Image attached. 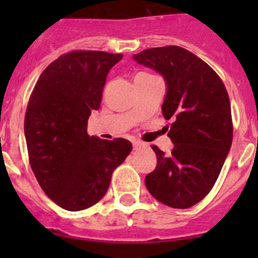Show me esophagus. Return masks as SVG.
Instances as JSON below:
<instances>
[{
    "label": "esophagus",
    "instance_id": "34e87169",
    "mask_svg": "<svg viewBox=\"0 0 258 258\" xmlns=\"http://www.w3.org/2000/svg\"><path fill=\"white\" fill-rule=\"evenodd\" d=\"M132 145H134V150H139V148H141L144 144H142L141 141H134L132 142Z\"/></svg>",
    "mask_w": 258,
    "mask_h": 258
}]
</instances>
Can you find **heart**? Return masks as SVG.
<instances>
[{"instance_id":"heart-1","label":"heart","mask_w":258,"mask_h":258,"mask_svg":"<svg viewBox=\"0 0 258 258\" xmlns=\"http://www.w3.org/2000/svg\"><path fill=\"white\" fill-rule=\"evenodd\" d=\"M141 75H146V74H139V75H137V76H141Z\"/></svg>"}]
</instances>
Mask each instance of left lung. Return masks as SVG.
I'll use <instances>...</instances> for the list:
<instances>
[{"mask_svg":"<svg viewBox=\"0 0 258 258\" xmlns=\"http://www.w3.org/2000/svg\"><path fill=\"white\" fill-rule=\"evenodd\" d=\"M163 76L162 113L172 119L170 155L152 146L157 166L145 178L148 192L173 209H188L211 191L232 145L231 103L222 80L200 57L178 46L134 54Z\"/></svg>","mask_w":258,"mask_h":258,"instance_id":"8db88e82","label":"left lung"}]
</instances>
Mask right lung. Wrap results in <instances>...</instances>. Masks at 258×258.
I'll return each instance as SVG.
<instances>
[{"label": "right lung", "mask_w": 258, "mask_h": 258, "mask_svg": "<svg viewBox=\"0 0 258 258\" xmlns=\"http://www.w3.org/2000/svg\"><path fill=\"white\" fill-rule=\"evenodd\" d=\"M122 54L72 51L49 63L31 93L25 116L30 165L46 195L62 209L97 204L111 176L132 150L124 139L88 136L87 121L100 108L106 77Z\"/></svg>", "instance_id": "1"}]
</instances>
